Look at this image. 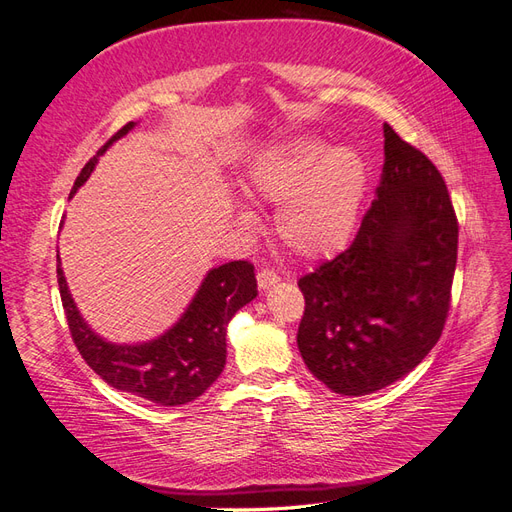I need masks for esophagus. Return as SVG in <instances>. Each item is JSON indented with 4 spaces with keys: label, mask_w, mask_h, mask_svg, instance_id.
Here are the masks:
<instances>
[{
    "label": "esophagus",
    "mask_w": 512,
    "mask_h": 512,
    "mask_svg": "<svg viewBox=\"0 0 512 512\" xmlns=\"http://www.w3.org/2000/svg\"><path fill=\"white\" fill-rule=\"evenodd\" d=\"M256 280H258L260 290H267V288H271V286L280 282V275H277L273 269H260L258 275H256Z\"/></svg>",
    "instance_id": "1"
}]
</instances>
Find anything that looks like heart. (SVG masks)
<instances>
[{"label":"heart","instance_id":"b5f03b06","mask_svg":"<svg viewBox=\"0 0 512 512\" xmlns=\"http://www.w3.org/2000/svg\"><path fill=\"white\" fill-rule=\"evenodd\" d=\"M254 194L280 203L277 235L290 252L324 258L350 241L367 190L359 153L318 136H294L269 149L247 177ZM247 222L250 215L241 213Z\"/></svg>","mask_w":512,"mask_h":512}]
</instances>
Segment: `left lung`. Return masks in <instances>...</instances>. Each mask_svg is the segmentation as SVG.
<instances>
[{
    "label": "left lung",
    "instance_id": "8db88e82",
    "mask_svg": "<svg viewBox=\"0 0 512 512\" xmlns=\"http://www.w3.org/2000/svg\"><path fill=\"white\" fill-rule=\"evenodd\" d=\"M459 224L446 183L423 151L384 123V168L348 250L299 280L297 344L339 395L384 389L438 344L451 309Z\"/></svg>",
    "mask_w": 512,
    "mask_h": 512
}]
</instances>
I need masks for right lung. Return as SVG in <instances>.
Returning <instances> with one entry per match:
<instances>
[{"mask_svg": "<svg viewBox=\"0 0 512 512\" xmlns=\"http://www.w3.org/2000/svg\"><path fill=\"white\" fill-rule=\"evenodd\" d=\"M132 128L134 121L126 123L98 149L76 177L70 196L87 181L106 147ZM57 284L72 339L85 363L113 389L143 397L158 406L188 404L218 380L226 365L228 322L258 294L252 262H226L207 273L196 297L173 329L147 344L117 346L104 342L87 327L70 297L61 262L57 265Z\"/></svg>", "mask_w": 512, "mask_h": 512, "instance_id": "right-lung-1", "label": "right lung"}]
</instances>
